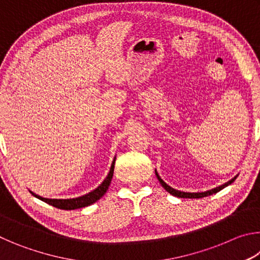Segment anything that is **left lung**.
Masks as SVG:
<instances>
[{
    "mask_svg": "<svg viewBox=\"0 0 260 260\" xmlns=\"http://www.w3.org/2000/svg\"><path fill=\"white\" fill-rule=\"evenodd\" d=\"M155 173H156V175H157L158 181L160 182V184H161L162 187H164V189H166V191H169V192L171 193V195H173V196H175V197H179V199H202V197L210 196V195H212V193H215V192L220 191V190H221V189H223L225 187L230 186L231 183H233V182L235 181V179L237 178V175H239V174L235 175V177L233 178V179H231L230 181H227V182H225V183L220 184V186L215 187V188L210 189V190L199 191V192H187V191L178 190V189H174V188H172L171 186H169V184H167V183L164 181V180H162V179L159 177V174H158V172H157L156 170H155Z\"/></svg>",
    "mask_w": 260,
    "mask_h": 260,
    "instance_id": "8db88e82",
    "label": "left lung"
}]
</instances>
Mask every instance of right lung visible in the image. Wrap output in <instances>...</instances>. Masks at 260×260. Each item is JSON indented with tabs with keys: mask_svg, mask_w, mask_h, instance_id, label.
<instances>
[{
	"mask_svg": "<svg viewBox=\"0 0 260 260\" xmlns=\"http://www.w3.org/2000/svg\"><path fill=\"white\" fill-rule=\"evenodd\" d=\"M114 162H116V157L113 158L111 167H110V171L107 175V178L103 180V182L100 184L98 188H95L94 190L89 191L88 193H85V195L79 196V197H74V199H47V197H42L38 193H35L33 191L29 192L32 193L34 197L41 200L45 202L47 204H50L52 206H55L57 209H61V210H74V209H80V208H85V206H88L90 204L98 202L101 197H102L107 190L109 189L110 183H111V180L113 177V170H114Z\"/></svg>",
	"mask_w": 260,
	"mask_h": 260,
	"instance_id": "right-lung-1",
	"label": "right lung"
}]
</instances>
